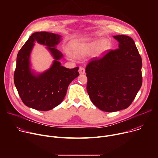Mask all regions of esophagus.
<instances>
[{
    "instance_id": "esophagus-1",
    "label": "esophagus",
    "mask_w": 158,
    "mask_h": 158,
    "mask_svg": "<svg viewBox=\"0 0 158 158\" xmlns=\"http://www.w3.org/2000/svg\"><path fill=\"white\" fill-rule=\"evenodd\" d=\"M79 73L80 74H84L85 73V69L82 67H80L79 69Z\"/></svg>"
}]
</instances>
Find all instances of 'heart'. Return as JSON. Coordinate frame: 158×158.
<instances>
[{
    "label": "heart",
    "instance_id": "obj_1",
    "mask_svg": "<svg viewBox=\"0 0 158 158\" xmlns=\"http://www.w3.org/2000/svg\"><path fill=\"white\" fill-rule=\"evenodd\" d=\"M111 48L109 40L104 39L91 42L84 40L74 43L69 49L70 54L77 58H83L93 52L95 56H100L107 52Z\"/></svg>",
    "mask_w": 158,
    "mask_h": 158
}]
</instances>
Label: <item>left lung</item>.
<instances>
[{"label":"left lung","mask_w":158,"mask_h":158,"mask_svg":"<svg viewBox=\"0 0 158 158\" xmlns=\"http://www.w3.org/2000/svg\"><path fill=\"white\" fill-rule=\"evenodd\" d=\"M113 37L119 48L94 57L85 67L87 91L93 104L105 112L127 108L142 85V59L133 39Z\"/></svg>","instance_id":"1"}]
</instances>
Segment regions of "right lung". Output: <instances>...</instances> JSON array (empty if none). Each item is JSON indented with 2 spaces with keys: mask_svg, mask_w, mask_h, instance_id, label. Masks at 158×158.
I'll use <instances>...</instances> for the list:
<instances>
[{
  "mask_svg": "<svg viewBox=\"0 0 158 158\" xmlns=\"http://www.w3.org/2000/svg\"><path fill=\"white\" fill-rule=\"evenodd\" d=\"M60 37L48 32H35L17 54L14 81L21 100L27 107L46 111L57 106L65 96L69 84L79 75L78 67L67 69L59 62L63 55L55 48ZM35 41L46 45L55 59L48 70L37 75L31 71L30 62Z\"/></svg>",
  "mask_w": 158,
  "mask_h": 158,
  "instance_id": "right-lung-1",
  "label": "right lung"
}]
</instances>
